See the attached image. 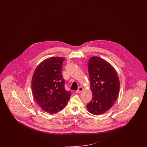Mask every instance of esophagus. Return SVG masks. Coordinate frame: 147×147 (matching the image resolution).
Listing matches in <instances>:
<instances>
[{
	"label": "esophagus",
	"instance_id": "esophagus-1",
	"mask_svg": "<svg viewBox=\"0 0 147 147\" xmlns=\"http://www.w3.org/2000/svg\"><path fill=\"white\" fill-rule=\"evenodd\" d=\"M83 90H84V88H83L82 87L80 86V87H79V89H78L77 90H76V93H80L82 91H83Z\"/></svg>",
	"mask_w": 147,
	"mask_h": 147
}]
</instances>
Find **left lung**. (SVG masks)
<instances>
[{
	"mask_svg": "<svg viewBox=\"0 0 147 147\" xmlns=\"http://www.w3.org/2000/svg\"><path fill=\"white\" fill-rule=\"evenodd\" d=\"M88 69L93 97L87 108L92 114L101 115L108 111L118 98L119 79L114 67L98 57L89 59Z\"/></svg>",
	"mask_w": 147,
	"mask_h": 147,
	"instance_id": "obj_1",
	"label": "left lung"
}]
</instances>
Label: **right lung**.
Wrapping results in <instances>:
<instances>
[{"mask_svg":"<svg viewBox=\"0 0 147 147\" xmlns=\"http://www.w3.org/2000/svg\"><path fill=\"white\" fill-rule=\"evenodd\" d=\"M65 58L52 57L37 66L32 79V90L36 102L45 112L53 114L66 106L71 95L65 89L61 74Z\"/></svg>","mask_w":147,"mask_h":147,"instance_id":"obj_1","label":"right lung"}]
</instances>
